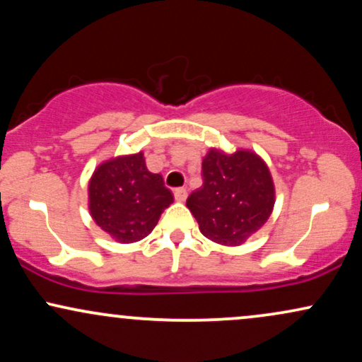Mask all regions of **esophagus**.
Returning a JSON list of instances; mask_svg holds the SVG:
<instances>
[{"label": "esophagus", "mask_w": 362, "mask_h": 362, "mask_svg": "<svg viewBox=\"0 0 362 362\" xmlns=\"http://www.w3.org/2000/svg\"><path fill=\"white\" fill-rule=\"evenodd\" d=\"M173 197L177 199V201H185L187 199V189H184V187H178V189L173 190Z\"/></svg>", "instance_id": "1"}]
</instances>
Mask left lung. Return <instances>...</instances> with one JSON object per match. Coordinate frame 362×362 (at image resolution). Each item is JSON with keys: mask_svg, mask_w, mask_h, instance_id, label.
<instances>
[{"mask_svg": "<svg viewBox=\"0 0 362 362\" xmlns=\"http://www.w3.org/2000/svg\"><path fill=\"white\" fill-rule=\"evenodd\" d=\"M206 238L240 245L264 226L274 207L267 165L250 151L233 155L211 149L202 161V187L187 199Z\"/></svg>", "mask_w": 362, "mask_h": 362, "instance_id": "8db88e82", "label": "left lung"}]
</instances>
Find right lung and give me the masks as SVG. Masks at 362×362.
Returning a JSON list of instances; mask_svg holds the SVG:
<instances>
[{"label": "right lung", "instance_id": "right-lung-1", "mask_svg": "<svg viewBox=\"0 0 362 362\" xmlns=\"http://www.w3.org/2000/svg\"><path fill=\"white\" fill-rule=\"evenodd\" d=\"M88 190L95 223L122 243L151 233L161 213L173 202L161 175L148 172L143 153L100 165Z\"/></svg>", "mask_w": 362, "mask_h": 362}]
</instances>
